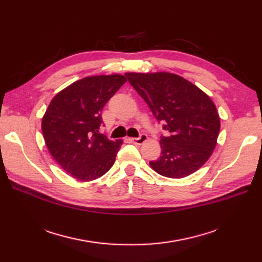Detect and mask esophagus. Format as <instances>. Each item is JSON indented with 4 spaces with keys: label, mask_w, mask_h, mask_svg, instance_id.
<instances>
[{
    "label": "esophagus",
    "mask_w": 262,
    "mask_h": 262,
    "mask_svg": "<svg viewBox=\"0 0 262 262\" xmlns=\"http://www.w3.org/2000/svg\"><path fill=\"white\" fill-rule=\"evenodd\" d=\"M131 141L133 142L134 144L142 145V144L145 143V142L147 141V136H146V134H141L139 138H133V139H131Z\"/></svg>",
    "instance_id": "34e87169"
}]
</instances>
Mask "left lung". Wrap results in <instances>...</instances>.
<instances>
[{
  "label": "left lung",
  "instance_id": "left-lung-1",
  "mask_svg": "<svg viewBox=\"0 0 262 262\" xmlns=\"http://www.w3.org/2000/svg\"><path fill=\"white\" fill-rule=\"evenodd\" d=\"M168 134L162 137V155L149 162L157 173L184 178L205 164L217 143L220 117L209 95L182 76L169 72L125 73Z\"/></svg>",
  "mask_w": 262,
  "mask_h": 262
}]
</instances>
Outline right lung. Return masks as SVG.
<instances>
[{
	"mask_svg": "<svg viewBox=\"0 0 262 262\" xmlns=\"http://www.w3.org/2000/svg\"><path fill=\"white\" fill-rule=\"evenodd\" d=\"M126 82L124 75H95L60 91L42 117L45 143L62 169L80 181L101 177L113 167L122 140L99 132L101 110Z\"/></svg>",
	"mask_w": 262,
	"mask_h": 262,
	"instance_id": "add662e5",
	"label": "right lung"
}]
</instances>
